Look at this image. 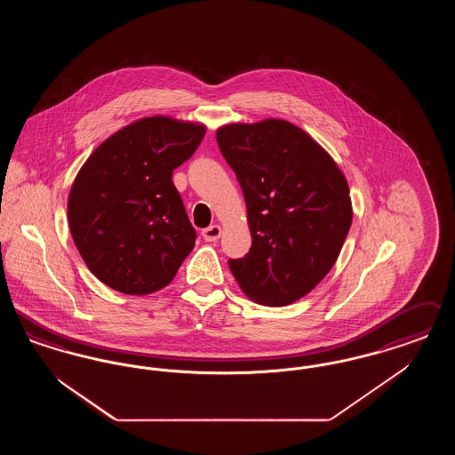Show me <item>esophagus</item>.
<instances>
[{
	"label": "esophagus",
	"instance_id": "34e87169",
	"mask_svg": "<svg viewBox=\"0 0 455 455\" xmlns=\"http://www.w3.org/2000/svg\"><path fill=\"white\" fill-rule=\"evenodd\" d=\"M201 235H203V238H204L206 242H217L220 235H221V227H220V225H212V227L204 228V230L201 232Z\"/></svg>",
	"mask_w": 455,
	"mask_h": 455
}]
</instances>
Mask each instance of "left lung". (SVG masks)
<instances>
[{"label":"left lung","instance_id":"left-lung-1","mask_svg":"<svg viewBox=\"0 0 455 455\" xmlns=\"http://www.w3.org/2000/svg\"><path fill=\"white\" fill-rule=\"evenodd\" d=\"M217 141L237 175L252 237L228 267L254 302H297L341 252L353 220L347 179L317 141L283 119L221 126Z\"/></svg>","mask_w":455,"mask_h":455}]
</instances>
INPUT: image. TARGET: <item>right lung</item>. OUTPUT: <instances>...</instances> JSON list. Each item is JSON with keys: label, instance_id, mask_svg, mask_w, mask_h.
Segmentation results:
<instances>
[{"label": "right lung", "instance_id": "1", "mask_svg": "<svg viewBox=\"0 0 455 455\" xmlns=\"http://www.w3.org/2000/svg\"><path fill=\"white\" fill-rule=\"evenodd\" d=\"M204 132L203 124L145 117L114 132L80 169L68 196L69 232L88 269L112 290L158 291L195 249L172 172Z\"/></svg>", "mask_w": 455, "mask_h": 455}]
</instances>
